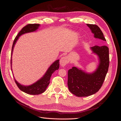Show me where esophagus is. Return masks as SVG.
Wrapping results in <instances>:
<instances>
[{
	"mask_svg": "<svg viewBox=\"0 0 121 121\" xmlns=\"http://www.w3.org/2000/svg\"><path fill=\"white\" fill-rule=\"evenodd\" d=\"M69 62V59L67 56H63L61 58L60 60V65L62 66H65L66 64H68Z\"/></svg>",
	"mask_w": 121,
	"mask_h": 121,
	"instance_id": "1",
	"label": "esophagus"
}]
</instances>
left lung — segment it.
I'll list each match as a JSON object with an SVG mask.
<instances>
[{"label": "left lung", "mask_w": 121, "mask_h": 121, "mask_svg": "<svg viewBox=\"0 0 121 121\" xmlns=\"http://www.w3.org/2000/svg\"><path fill=\"white\" fill-rule=\"evenodd\" d=\"M94 37L106 41L103 33L95 24H87ZM93 53L98 56L99 63L97 70L87 73L76 67L68 71V86L71 93L78 97H87L96 93L101 88L106 78L109 66V52L107 46H95L91 48Z\"/></svg>", "instance_id": "obj_1"}]
</instances>
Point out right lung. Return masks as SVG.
<instances>
[{
  "instance_id": "obj_1",
  "label": "right lung",
  "mask_w": 121,
  "mask_h": 121,
  "mask_svg": "<svg viewBox=\"0 0 121 121\" xmlns=\"http://www.w3.org/2000/svg\"><path fill=\"white\" fill-rule=\"evenodd\" d=\"M40 25L39 24H29L26 25V26L22 28V29L20 30V32L18 33L17 36L15 37V39L13 43L12 47V52H11V56L13 50V48L14 47V45L16 43L17 41V40L18 38L21 36L22 35L25 34L27 33H30L36 31L38 29ZM12 58L11 56V66L12 65ZM12 67V66H11ZM59 68V60H56L55 61L52 65H51L50 67L48 68L47 72H46L45 75L42 77L39 80L37 81L36 83L33 84L29 86H24L22 85L21 84L18 83V82L14 79V81L17 85L19 87V88L21 90V91H23L25 93L30 95H39L42 94L43 92H44L48 86L49 85L50 83V79L52 73L56 70H58Z\"/></svg>"
}]
</instances>
